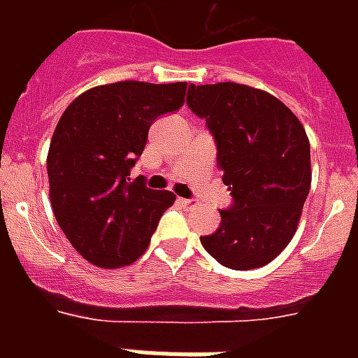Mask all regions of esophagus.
<instances>
[{
	"label": "esophagus",
	"instance_id": "34e87169",
	"mask_svg": "<svg viewBox=\"0 0 358 358\" xmlns=\"http://www.w3.org/2000/svg\"><path fill=\"white\" fill-rule=\"evenodd\" d=\"M180 204L184 208H187V210H193V208H196V202L193 201V199H178Z\"/></svg>",
	"mask_w": 358,
	"mask_h": 358
}]
</instances>
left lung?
Returning a JSON list of instances; mask_svg holds the SVG:
<instances>
[{
	"label": "left lung",
	"instance_id": "obj_1",
	"mask_svg": "<svg viewBox=\"0 0 358 358\" xmlns=\"http://www.w3.org/2000/svg\"><path fill=\"white\" fill-rule=\"evenodd\" d=\"M187 108L206 120L232 204L202 247L230 269H256L286 249L310 191V143L299 119L269 92L195 85Z\"/></svg>",
	"mask_w": 358,
	"mask_h": 358
}]
</instances>
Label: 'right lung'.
<instances>
[{
    "mask_svg": "<svg viewBox=\"0 0 358 358\" xmlns=\"http://www.w3.org/2000/svg\"><path fill=\"white\" fill-rule=\"evenodd\" d=\"M187 83L119 81L89 89L64 109L48 152L50 201L59 227L98 267L134 264L146 250L171 191L128 178L148 129L184 106Z\"/></svg>",
    "mask_w": 358,
    "mask_h": 358,
    "instance_id": "obj_1",
    "label": "right lung"
}]
</instances>
